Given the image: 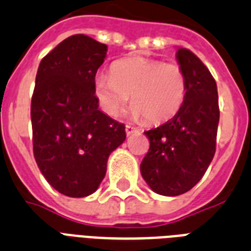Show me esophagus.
I'll list each match as a JSON object with an SVG mask.
<instances>
[{
  "mask_svg": "<svg viewBox=\"0 0 251 251\" xmlns=\"http://www.w3.org/2000/svg\"><path fill=\"white\" fill-rule=\"evenodd\" d=\"M125 131H126V134H127V135H130V134H133L134 131H137V129H135V127H134V126H131V125H126Z\"/></svg>",
  "mask_w": 251,
  "mask_h": 251,
  "instance_id": "1",
  "label": "esophagus"
}]
</instances>
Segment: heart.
Wrapping results in <instances>:
<instances>
[{"instance_id":"obj_1","label":"heart","mask_w":251,"mask_h":251,"mask_svg":"<svg viewBox=\"0 0 251 251\" xmlns=\"http://www.w3.org/2000/svg\"><path fill=\"white\" fill-rule=\"evenodd\" d=\"M110 74L95 77V92L109 116H116L131 95V116L160 124L176 116L187 96V77L180 66L149 57L113 63Z\"/></svg>"}]
</instances>
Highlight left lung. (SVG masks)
Returning a JSON list of instances; mask_svg holds the SVG:
<instances>
[{
  "instance_id": "1",
  "label": "left lung",
  "mask_w": 251,
  "mask_h": 251,
  "mask_svg": "<svg viewBox=\"0 0 251 251\" xmlns=\"http://www.w3.org/2000/svg\"><path fill=\"white\" fill-rule=\"evenodd\" d=\"M177 63L187 77V96L176 116L145 131L150 149L141 174L154 192L177 196L194 188L216 152L220 120L217 85L204 63L187 49H179Z\"/></svg>"
}]
</instances>
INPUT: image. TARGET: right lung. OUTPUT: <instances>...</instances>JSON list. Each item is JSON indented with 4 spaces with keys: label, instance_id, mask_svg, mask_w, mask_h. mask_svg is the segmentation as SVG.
Returning <instances> with one entry per match:
<instances>
[{
    "label": "right lung",
    "instance_id": "obj_1",
    "mask_svg": "<svg viewBox=\"0 0 251 251\" xmlns=\"http://www.w3.org/2000/svg\"><path fill=\"white\" fill-rule=\"evenodd\" d=\"M108 47L91 36L67 38L42 59L31 97L32 150L46 180L70 198L95 192L125 125L99 109L96 72Z\"/></svg>",
    "mask_w": 251,
    "mask_h": 251
}]
</instances>
